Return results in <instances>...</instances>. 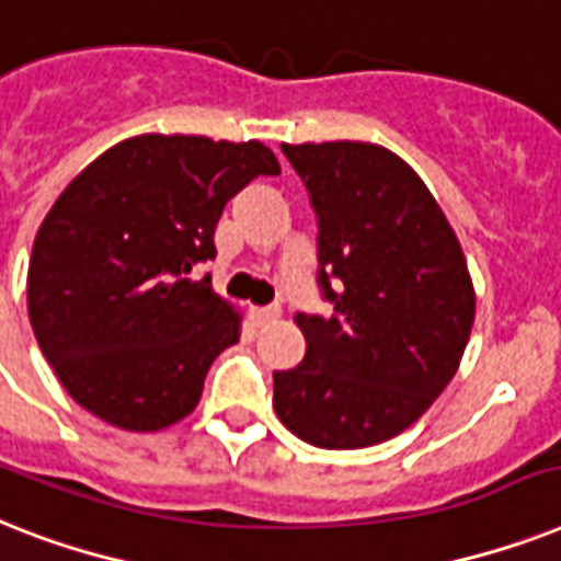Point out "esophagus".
<instances>
[{
	"instance_id": "obj_1",
	"label": "esophagus",
	"mask_w": 561,
	"mask_h": 561,
	"mask_svg": "<svg viewBox=\"0 0 561 561\" xmlns=\"http://www.w3.org/2000/svg\"><path fill=\"white\" fill-rule=\"evenodd\" d=\"M279 317V308L276 305H267V308H250V320L253 325H265V322H273Z\"/></svg>"
}]
</instances>
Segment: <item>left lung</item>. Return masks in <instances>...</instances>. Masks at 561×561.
<instances>
[{
  "mask_svg": "<svg viewBox=\"0 0 561 561\" xmlns=\"http://www.w3.org/2000/svg\"><path fill=\"white\" fill-rule=\"evenodd\" d=\"M317 216L331 317L296 313L305 357L273 409L305 444L363 449L412 426L453 380L476 317L467 259L417 172L375 144H282Z\"/></svg>",
  "mask_w": 561,
  "mask_h": 561,
  "instance_id": "8db88e82",
  "label": "left lung"
}]
</instances>
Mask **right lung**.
Here are the masks:
<instances>
[{"mask_svg": "<svg viewBox=\"0 0 561 561\" xmlns=\"http://www.w3.org/2000/svg\"><path fill=\"white\" fill-rule=\"evenodd\" d=\"M259 175L256 140L140 135L103 152L45 216L28 267V317L45 359L100 421L154 432L198 407L239 317L213 294L218 218Z\"/></svg>", "mask_w": 561, "mask_h": 561, "instance_id": "1", "label": "right lung"}]
</instances>
